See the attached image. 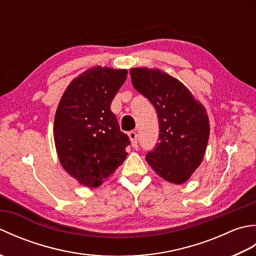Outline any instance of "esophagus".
Listing matches in <instances>:
<instances>
[{"instance_id":"34e87169","label":"esophagus","mask_w":256,"mask_h":256,"mask_svg":"<svg viewBox=\"0 0 256 256\" xmlns=\"http://www.w3.org/2000/svg\"><path fill=\"white\" fill-rule=\"evenodd\" d=\"M128 138H130V140H131V144L133 148H136L138 146V133L135 131L128 132Z\"/></svg>"}]
</instances>
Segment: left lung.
Returning a JSON list of instances; mask_svg holds the SVG:
<instances>
[{
  "label": "left lung",
  "mask_w": 256,
  "mask_h": 256,
  "mask_svg": "<svg viewBox=\"0 0 256 256\" xmlns=\"http://www.w3.org/2000/svg\"><path fill=\"white\" fill-rule=\"evenodd\" d=\"M130 74L158 116L160 142L146 160L162 179L180 184L204 158L210 132L206 108L180 81L160 69L132 68Z\"/></svg>",
  "instance_id": "1"
}]
</instances>
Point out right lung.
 Here are the masks:
<instances>
[{
  "label": "right lung",
  "instance_id": "1",
  "mask_svg": "<svg viewBox=\"0 0 256 256\" xmlns=\"http://www.w3.org/2000/svg\"><path fill=\"white\" fill-rule=\"evenodd\" d=\"M126 76V69L90 68L70 82L58 104L54 138L59 162L89 188L101 186L126 158L131 142L110 108Z\"/></svg>",
  "mask_w": 256,
  "mask_h": 256
}]
</instances>
